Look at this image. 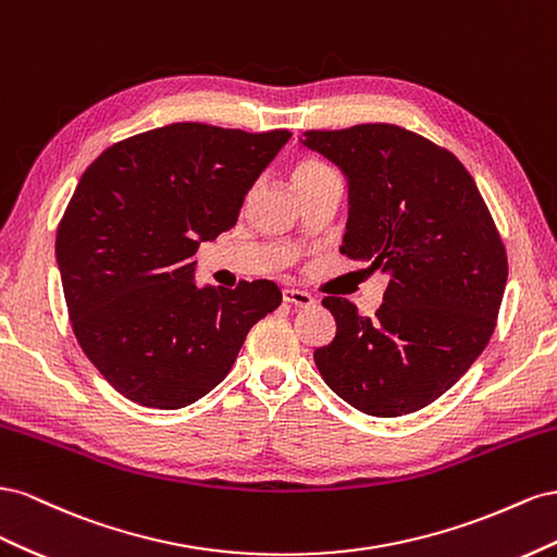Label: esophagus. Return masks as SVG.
I'll use <instances>...</instances> for the list:
<instances>
[{"label": "esophagus", "instance_id": "esophagus-1", "mask_svg": "<svg viewBox=\"0 0 557 557\" xmlns=\"http://www.w3.org/2000/svg\"><path fill=\"white\" fill-rule=\"evenodd\" d=\"M282 298H284V304H292V306H298V308L314 306V296L304 292V289H284Z\"/></svg>", "mask_w": 557, "mask_h": 557}]
</instances>
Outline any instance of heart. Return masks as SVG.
<instances>
[{
  "label": "heart",
  "mask_w": 557,
  "mask_h": 557,
  "mask_svg": "<svg viewBox=\"0 0 557 557\" xmlns=\"http://www.w3.org/2000/svg\"><path fill=\"white\" fill-rule=\"evenodd\" d=\"M324 172H331L324 163L314 161V158H300V161H296L292 168V182L294 184L306 182V180H312V177H317V174H324Z\"/></svg>",
  "instance_id": "b5f03b06"
}]
</instances>
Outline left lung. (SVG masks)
<instances>
[{"instance_id":"obj_1","label":"left lung","mask_w":557,"mask_h":557,"mask_svg":"<svg viewBox=\"0 0 557 557\" xmlns=\"http://www.w3.org/2000/svg\"><path fill=\"white\" fill-rule=\"evenodd\" d=\"M300 141L347 180L341 253L389 277L373 320L347 298L322 300L336 338L314 363L357 410L408 416L446 394L495 331L508 275L499 231L457 156L418 133L361 123Z\"/></svg>"}]
</instances>
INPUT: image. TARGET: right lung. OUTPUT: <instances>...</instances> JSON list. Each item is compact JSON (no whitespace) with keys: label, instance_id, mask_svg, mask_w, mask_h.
Instances as JSON below:
<instances>
[{"label":"right lung","instance_id":"add662e5","mask_svg":"<svg viewBox=\"0 0 557 557\" xmlns=\"http://www.w3.org/2000/svg\"><path fill=\"white\" fill-rule=\"evenodd\" d=\"M289 131L172 123L104 149L60 219L55 259L74 336L107 383L174 410L224 380L275 282L198 287L194 253L233 228Z\"/></svg>","mask_w":557,"mask_h":557}]
</instances>
